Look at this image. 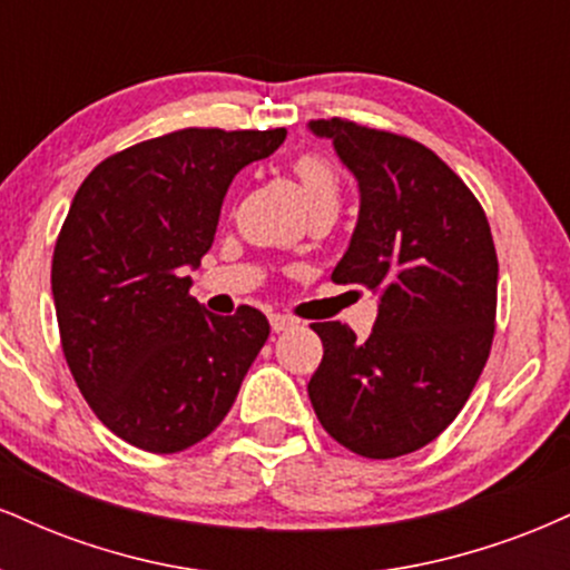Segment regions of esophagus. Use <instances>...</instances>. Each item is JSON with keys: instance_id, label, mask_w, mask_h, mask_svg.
<instances>
[{"instance_id": "obj_1", "label": "esophagus", "mask_w": 570, "mask_h": 570, "mask_svg": "<svg viewBox=\"0 0 570 570\" xmlns=\"http://www.w3.org/2000/svg\"><path fill=\"white\" fill-rule=\"evenodd\" d=\"M299 322L294 316H286V313H273L271 316V326L273 332H286V330H294Z\"/></svg>"}]
</instances>
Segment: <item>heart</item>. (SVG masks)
Wrapping results in <instances>:
<instances>
[{"instance_id":"1","label":"heart","mask_w":570,"mask_h":570,"mask_svg":"<svg viewBox=\"0 0 570 570\" xmlns=\"http://www.w3.org/2000/svg\"><path fill=\"white\" fill-rule=\"evenodd\" d=\"M292 174L297 176L313 212L318 208H340V174L322 155L305 153L292 163Z\"/></svg>"}]
</instances>
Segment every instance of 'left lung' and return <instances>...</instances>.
<instances>
[{"mask_svg": "<svg viewBox=\"0 0 570 570\" xmlns=\"http://www.w3.org/2000/svg\"><path fill=\"white\" fill-rule=\"evenodd\" d=\"M311 130L332 139L362 193L332 281L381 303L367 340L348 324H311L324 358L307 396L351 453H415L455 421L490 356L499 257L488 217L461 176L407 136L340 117Z\"/></svg>", "mask_w": 570, "mask_h": 570, "instance_id": "8db88e82", "label": "left lung"}]
</instances>
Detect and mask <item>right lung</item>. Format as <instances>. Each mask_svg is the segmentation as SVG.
Here are the masks:
<instances>
[{
	"label": "right lung",
	"mask_w": 570,
	"mask_h": 570,
	"mask_svg": "<svg viewBox=\"0 0 570 570\" xmlns=\"http://www.w3.org/2000/svg\"><path fill=\"white\" fill-rule=\"evenodd\" d=\"M284 139L174 130L109 155L71 200L50 273L61 348L98 421L134 448L206 440L271 335L257 307L208 313L185 273L214 244L233 176Z\"/></svg>",
	"instance_id": "1"
}]
</instances>
